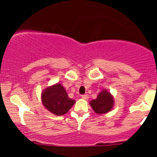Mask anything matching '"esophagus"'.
Here are the masks:
<instances>
[{
  "mask_svg": "<svg viewBox=\"0 0 157 157\" xmlns=\"http://www.w3.org/2000/svg\"><path fill=\"white\" fill-rule=\"evenodd\" d=\"M82 98L84 99V100H88V99H89V95L88 94L82 95Z\"/></svg>",
  "mask_w": 157,
  "mask_h": 157,
  "instance_id": "34e87169",
  "label": "esophagus"
}]
</instances>
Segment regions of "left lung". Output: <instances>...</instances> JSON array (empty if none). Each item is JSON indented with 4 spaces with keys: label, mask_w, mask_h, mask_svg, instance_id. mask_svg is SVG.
Segmentation results:
<instances>
[{
    "label": "left lung",
    "mask_w": 157,
    "mask_h": 157,
    "mask_svg": "<svg viewBox=\"0 0 157 157\" xmlns=\"http://www.w3.org/2000/svg\"><path fill=\"white\" fill-rule=\"evenodd\" d=\"M95 113L99 115L109 113L114 105V98L108 90L104 89L100 91L95 100L89 102Z\"/></svg>",
    "instance_id": "obj_1"
}]
</instances>
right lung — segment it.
I'll return each mask as SVG.
<instances>
[{
	"label": "right lung",
	"instance_id": "obj_1",
	"mask_svg": "<svg viewBox=\"0 0 157 157\" xmlns=\"http://www.w3.org/2000/svg\"><path fill=\"white\" fill-rule=\"evenodd\" d=\"M41 101L48 111L57 116L67 113L75 103V100L68 97L65 88L58 82L42 91Z\"/></svg>",
	"mask_w": 157,
	"mask_h": 157
}]
</instances>
